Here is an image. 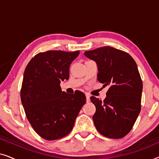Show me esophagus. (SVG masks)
<instances>
[{"label": "esophagus", "instance_id": "esophagus-1", "mask_svg": "<svg viewBox=\"0 0 159 159\" xmlns=\"http://www.w3.org/2000/svg\"><path fill=\"white\" fill-rule=\"evenodd\" d=\"M86 101L88 102H90V95H89L88 94H86Z\"/></svg>", "mask_w": 159, "mask_h": 159}]
</instances>
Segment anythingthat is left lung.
<instances>
[{"label":"left lung","instance_id":"obj_1","mask_svg":"<svg viewBox=\"0 0 159 159\" xmlns=\"http://www.w3.org/2000/svg\"><path fill=\"white\" fill-rule=\"evenodd\" d=\"M84 54L96 62L98 80L109 88L103 101L90 97L96 108L93 116L95 127L106 138H122L132 129L141 109L143 82L136 62L129 53L109 46Z\"/></svg>","mask_w":159,"mask_h":159}]
</instances>
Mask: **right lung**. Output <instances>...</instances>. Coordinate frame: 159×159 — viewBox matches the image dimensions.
<instances>
[{"label":"right lung","instance_id":"obj_1","mask_svg":"<svg viewBox=\"0 0 159 159\" xmlns=\"http://www.w3.org/2000/svg\"><path fill=\"white\" fill-rule=\"evenodd\" d=\"M80 51H48L34 56L26 67L21 101L26 116L41 138L54 140L71 131L86 103L85 95L62 92L60 83L69 77V66Z\"/></svg>","mask_w":159,"mask_h":159}]
</instances>
